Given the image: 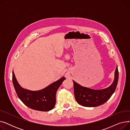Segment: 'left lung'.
<instances>
[{
	"label": "left lung",
	"instance_id": "left-lung-1",
	"mask_svg": "<svg viewBox=\"0 0 130 130\" xmlns=\"http://www.w3.org/2000/svg\"><path fill=\"white\" fill-rule=\"evenodd\" d=\"M119 79V71L117 66L115 71L114 80L113 83L102 90H93L83 87L75 82L74 83V96L77 103L86 107H96L105 103L114 93Z\"/></svg>",
	"mask_w": 130,
	"mask_h": 130
}]
</instances>
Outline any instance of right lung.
I'll use <instances>...</instances> for the list:
<instances>
[{"label": "right lung", "instance_id": "right-lung-1", "mask_svg": "<svg viewBox=\"0 0 130 130\" xmlns=\"http://www.w3.org/2000/svg\"><path fill=\"white\" fill-rule=\"evenodd\" d=\"M65 79L63 77L42 90L32 91L20 86L12 71V83L18 97L27 106L37 111L52 110L56 103V92Z\"/></svg>", "mask_w": 130, "mask_h": 130}]
</instances>
